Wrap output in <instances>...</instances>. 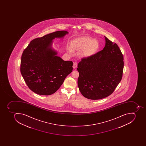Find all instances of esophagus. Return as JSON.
Returning a JSON list of instances; mask_svg holds the SVG:
<instances>
[{
    "mask_svg": "<svg viewBox=\"0 0 146 146\" xmlns=\"http://www.w3.org/2000/svg\"><path fill=\"white\" fill-rule=\"evenodd\" d=\"M77 66H78V63L76 62H74V65H73V68L74 69H75L77 68Z\"/></svg>",
    "mask_w": 146,
    "mask_h": 146,
    "instance_id": "obj_1",
    "label": "esophagus"
}]
</instances>
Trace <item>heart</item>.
<instances>
[{
  "instance_id": "heart-1",
  "label": "heart",
  "mask_w": 146,
  "mask_h": 146,
  "mask_svg": "<svg viewBox=\"0 0 146 146\" xmlns=\"http://www.w3.org/2000/svg\"><path fill=\"white\" fill-rule=\"evenodd\" d=\"M72 48L78 51H82V55L84 56H90L94 55L99 50L100 44L97 40L90 37L82 36L75 39L72 41ZM69 52H71L69 49Z\"/></svg>"
}]
</instances>
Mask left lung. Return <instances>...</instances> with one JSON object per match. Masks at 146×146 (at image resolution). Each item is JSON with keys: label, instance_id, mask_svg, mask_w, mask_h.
<instances>
[{"label": "left lung", "instance_id": "obj_1", "mask_svg": "<svg viewBox=\"0 0 146 146\" xmlns=\"http://www.w3.org/2000/svg\"><path fill=\"white\" fill-rule=\"evenodd\" d=\"M105 38L103 50L82 58L78 65L79 90L85 98L93 100L112 94L123 75V54L117 44Z\"/></svg>", "mask_w": 146, "mask_h": 146}]
</instances>
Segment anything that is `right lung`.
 Segmentation results:
<instances>
[{"label": "right lung", "mask_w": 146, "mask_h": 146, "mask_svg": "<svg viewBox=\"0 0 146 146\" xmlns=\"http://www.w3.org/2000/svg\"><path fill=\"white\" fill-rule=\"evenodd\" d=\"M68 33L60 31L35 38L23 51L21 74L28 87L37 94L55 93L72 72V61H63L51 48L52 40Z\"/></svg>", "instance_id": "right-lung-1"}]
</instances>
